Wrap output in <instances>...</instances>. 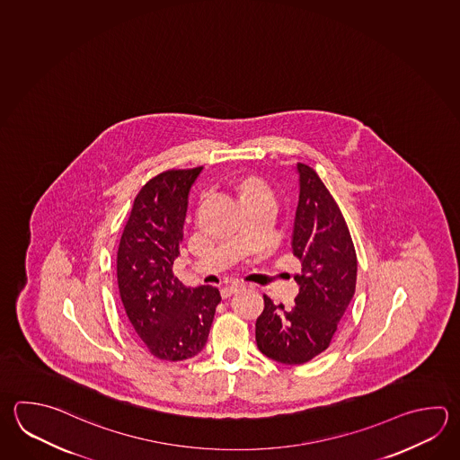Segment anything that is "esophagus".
Segmentation results:
<instances>
[{
    "label": "esophagus",
    "mask_w": 460,
    "mask_h": 460,
    "mask_svg": "<svg viewBox=\"0 0 460 460\" xmlns=\"http://www.w3.org/2000/svg\"><path fill=\"white\" fill-rule=\"evenodd\" d=\"M242 288H244V284L238 282V280H234L232 284H228V286L222 288V297H230V296H234V294H236V292H238V290H242Z\"/></svg>",
    "instance_id": "1"
}]
</instances>
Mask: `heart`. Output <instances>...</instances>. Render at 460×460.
<instances>
[{"label": "heart", "mask_w": 460, "mask_h": 460, "mask_svg": "<svg viewBox=\"0 0 460 460\" xmlns=\"http://www.w3.org/2000/svg\"><path fill=\"white\" fill-rule=\"evenodd\" d=\"M254 190H268V188L261 184V182H258V181H250V182H246L243 186V190H242V194H248V192H254Z\"/></svg>", "instance_id": "obj_1"}]
</instances>
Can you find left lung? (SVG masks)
I'll use <instances>...</instances> for the list:
<instances>
[{
  "label": "left lung",
  "mask_w": 460,
  "mask_h": 460,
  "mask_svg": "<svg viewBox=\"0 0 460 460\" xmlns=\"http://www.w3.org/2000/svg\"><path fill=\"white\" fill-rule=\"evenodd\" d=\"M298 202L292 252L302 262L296 305L284 310L264 296L256 320L258 349L280 364L297 366L323 352L351 304L358 260L341 210L310 166L297 163Z\"/></svg>",
  "instance_id": "left-lung-1"
}]
</instances>
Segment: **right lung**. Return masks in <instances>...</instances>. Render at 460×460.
Wrapping results in <instances>:
<instances>
[{"instance_id":"1","label":"right lung","mask_w":460,"mask_h":460,"mask_svg":"<svg viewBox=\"0 0 460 460\" xmlns=\"http://www.w3.org/2000/svg\"><path fill=\"white\" fill-rule=\"evenodd\" d=\"M202 170H172L148 181L119 243V292L128 323L162 360L190 359L202 351L222 300L218 288H186L172 272L190 188Z\"/></svg>"}]
</instances>
